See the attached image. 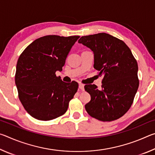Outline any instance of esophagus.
I'll list each match as a JSON object with an SVG mask.
<instances>
[{
    "instance_id": "34e87169",
    "label": "esophagus",
    "mask_w": 155,
    "mask_h": 155,
    "mask_svg": "<svg viewBox=\"0 0 155 155\" xmlns=\"http://www.w3.org/2000/svg\"><path fill=\"white\" fill-rule=\"evenodd\" d=\"M78 87H79V89L83 91L84 90V85L82 83H79V85H78Z\"/></svg>"
}]
</instances>
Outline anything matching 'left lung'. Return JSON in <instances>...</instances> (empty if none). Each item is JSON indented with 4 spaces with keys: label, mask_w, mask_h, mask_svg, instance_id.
Returning <instances> with one entry per match:
<instances>
[{
    "label": "left lung",
    "mask_w": 155,
    "mask_h": 155,
    "mask_svg": "<svg viewBox=\"0 0 155 155\" xmlns=\"http://www.w3.org/2000/svg\"><path fill=\"white\" fill-rule=\"evenodd\" d=\"M78 42L93 52L94 68L103 76L101 90L85 85L91 101L85 109L91 117L110 122L123 116L132 104L139 87L138 65L124 41L105 33L83 36Z\"/></svg>",
    "instance_id": "left-lung-1"
}]
</instances>
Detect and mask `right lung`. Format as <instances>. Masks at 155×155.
Masks as SVG:
<instances>
[{"instance_id":"right-lung-1","label":"right lung","mask_w":155,"mask_h":155,"mask_svg":"<svg viewBox=\"0 0 155 155\" xmlns=\"http://www.w3.org/2000/svg\"><path fill=\"white\" fill-rule=\"evenodd\" d=\"M79 36L46 35L35 40L20 54L15 82L18 97L28 114L48 121L64 114L78 84L56 77Z\"/></svg>"}]
</instances>
